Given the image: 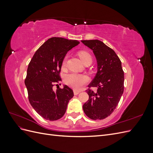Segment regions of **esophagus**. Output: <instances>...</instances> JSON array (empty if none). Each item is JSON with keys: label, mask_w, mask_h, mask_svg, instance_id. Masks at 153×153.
<instances>
[{"label": "esophagus", "mask_w": 153, "mask_h": 153, "mask_svg": "<svg viewBox=\"0 0 153 153\" xmlns=\"http://www.w3.org/2000/svg\"><path fill=\"white\" fill-rule=\"evenodd\" d=\"M73 92H74V94H75V95H78V94H79L80 92V91H76V90H75Z\"/></svg>", "instance_id": "obj_1"}]
</instances>
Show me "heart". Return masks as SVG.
I'll use <instances>...</instances> for the list:
<instances>
[{
    "mask_svg": "<svg viewBox=\"0 0 153 153\" xmlns=\"http://www.w3.org/2000/svg\"><path fill=\"white\" fill-rule=\"evenodd\" d=\"M78 54L83 63L89 61V60H91L92 61L91 55L89 53L85 52V51H80V52H78ZM66 61L67 57H64L62 61V67L65 66ZM89 81V78L87 75L75 73L68 74V75L66 76L65 78H64V82H65L66 84L75 90H80L83 86L87 84Z\"/></svg>",
    "mask_w": 153,
    "mask_h": 153,
    "instance_id": "heart-1",
    "label": "heart"
}]
</instances>
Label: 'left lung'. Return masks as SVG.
Returning <instances> with one entry per match:
<instances>
[{"mask_svg": "<svg viewBox=\"0 0 153 153\" xmlns=\"http://www.w3.org/2000/svg\"><path fill=\"white\" fill-rule=\"evenodd\" d=\"M95 55L98 71L88 87H97L94 93L86 90L89 98L83 105L88 117L101 120L112 114L121 100L124 91V71L121 61L114 51L98 39L82 40Z\"/></svg>", "mask_w": 153, "mask_h": 153, "instance_id": "8db88e82", "label": "left lung"}]
</instances>
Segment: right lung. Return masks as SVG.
Here are the masks:
<instances>
[{
	"mask_svg": "<svg viewBox=\"0 0 153 153\" xmlns=\"http://www.w3.org/2000/svg\"><path fill=\"white\" fill-rule=\"evenodd\" d=\"M80 42L53 37L37 50L29 64L25 80L29 102L44 119L56 121L65 114L69 101L74 96L67 85L54 91L53 87L61 81L62 61L67 52Z\"/></svg>",
	"mask_w": 153,
	"mask_h": 153,
	"instance_id": "1",
	"label": "right lung"
}]
</instances>
